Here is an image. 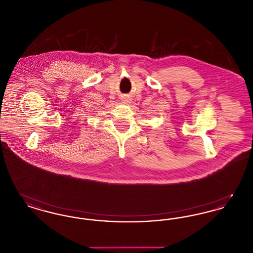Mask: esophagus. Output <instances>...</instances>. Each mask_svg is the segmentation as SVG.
<instances>
[{
	"instance_id": "esophagus-1",
	"label": "esophagus",
	"mask_w": 253,
	"mask_h": 253,
	"mask_svg": "<svg viewBox=\"0 0 253 253\" xmlns=\"http://www.w3.org/2000/svg\"><path fill=\"white\" fill-rule=\"evenodd\" d=\"M128 101H129V100H128L127 98H123V99H122V102H123V103H128Z\"/></svg>"
}]
</instances>
